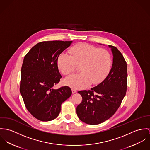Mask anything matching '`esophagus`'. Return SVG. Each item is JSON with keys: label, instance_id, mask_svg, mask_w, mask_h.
Returning <instances> with one entry per match:
<instances>
[{"label": "esophagus", "instance_id": "1", "mask_svg": "<svg viewBox=\"0 0 150 150\" xmlns=\"http://www.w3.org/2000/svg\"><path fill=\"white\" fill-rule=\"evenodd\" d=\"M76 92H77V91H76V89H75V88H72V94H75V93H76Z\"/></svg>", "mask_w": 150, "mask_h": 150}]
</instances>
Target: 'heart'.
Returning <instances> with one entry per match:
<instances>
[{
	"mask_svg": "<svg viewBox=\"0 0 150 150\" xmlns=\"http://www.w3.org/2000/svg\"><path fill=\"white\" fill-rule=\"evenodd\" d=\"M68 53L69 54L61 53L57 63L59 70L64 75L72 72L75 64H80V73L69 75L65 79V83L72 88H82L90 83L98 84L109 72L112 59L105 50L81 43L69 48Z\"/></svg>",
	"mask_w": 150,
	"mask_h": 150,
	"instance_id": "heart-1",
	"label": "heart"
}]
</instances>
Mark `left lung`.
<instances>
[{
	"instance_id": "1",
	"label": "left lung",
	"mask_w": 150,
	"mask_h": 150,
	"mask_svg": "<svg viewBox=\"0 0 150 150\" xmlns=\"http://www.w3.org/2000/svg\"><path fill=\"white\" fill-rule=\"evenodd\" d=\"M109 47L113 54V64L106 78L90 90L78 91L82 101L76 108V113L79 118L87 124H99L110 118L126 94L127 63L116 47Z\"/></svg>"
}]
</instances>
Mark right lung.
<instances>
[{"mask_svg":"<svg viewBox=\"0 0 150 150\" xmlns=\"http://www.w3.org/2000/svg\"><path fill=\"white\" fill-rule=\"evenodd\" d=\"M72 41H50L37 44L24 57L21 68L20 93L30 114L42 121L59 116L61 105L72 94L67 86L59 89L53 87L62 75L57 66L59 55Z\"/></svg>","mask_w":150,"mask_h":150,"instance_id":"obj_1","label":"right lung"}]
</instances>
